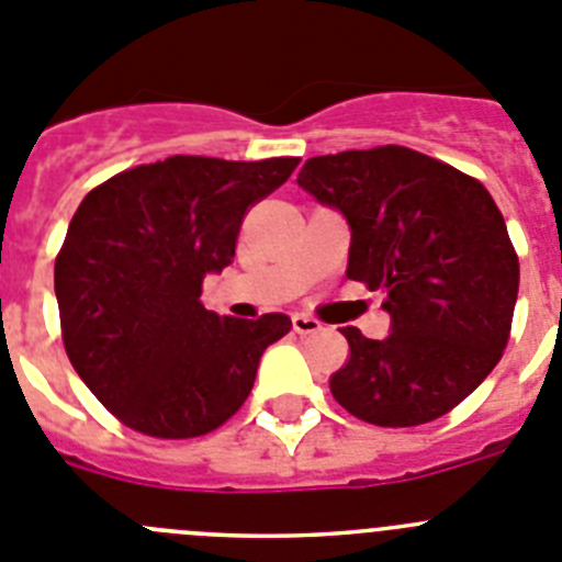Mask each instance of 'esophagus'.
<instances>
[{
  "label": "esophagus",
  "instance_id": "esophagus-1",
  "mask_svg": "<svg viewBox=\"0 0 562 562\" xmlns=\"http://www.w3.org/2000/svg\"><path fill=\"white\" fill-rule=\"evenodd\" d=\"M291 325H293V333H300V336H311V333L322 330V325H318V318L305 316V313H293Z\"/></svg>",
  "mask_w": 562,
  "mask_h": 562
}]
</instances>
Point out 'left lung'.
<instances>
[{
    "label": "left lung",
    "instance_id": "obj_1",
    "mask_svg": "<svg viewBox=\"0 0 562 562\" xmlns=\"http://www.w3.org/2000/svg\"><path fill=\"white\" fill-rule=\"evenodd\" d=\"M296 184L352 229L347 277L386 293L383 341L341 327L350 358L330 392L352 417L423 426L502 361L518 300V255L484 184L403 145L313 156Z\"/></svg>",
    "mask_w": 562,
    "mask_h": 562
}]
</instances>
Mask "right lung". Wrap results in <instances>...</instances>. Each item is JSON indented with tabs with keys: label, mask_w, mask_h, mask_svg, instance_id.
Masks as SVG:
<instances>
[{
	"label": "right lung",
	"mask_w": 562,
	"mask_h": 562,
	"mask_svg": "<svg viewBox=\"0 0 562 562\" xmlns=\"http://www.w3.org/2000/svg\"><path fill=\"white\" fill-rule=\"evenodd\" d=\"M296 165L170 156L80 201L55 257L60 336L80 381L123 426L204 437L246 403L260 356L291 318L218 316L201 305V285L232 262L249 206Z\"/></svg>",
	"instance_id": "obj_1"
}]
</instances>
